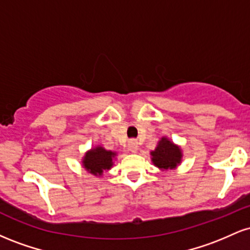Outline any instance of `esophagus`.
I'll return each mask as SVG.
<instances>
[{
	"instance_id": "esophagus-1",
	"label": "esophagus",
	"mask_w": 250,
	"mask_h": 250,
	"mask_svg": "<svg viewBox=\"0 0 250 250\" xmlns=\"http://www.w3.org/2000/svg\"><path fill=\"white\" fill-rule=\"evenodd\" d=\"M128 149L131 153H137V150H139V143L136 141H130L128 143Z\"/></svg>"
}]
</instances>
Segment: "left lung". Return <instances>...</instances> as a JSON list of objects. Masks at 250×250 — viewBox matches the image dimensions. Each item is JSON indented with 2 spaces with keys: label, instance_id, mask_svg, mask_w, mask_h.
<instances>
[{
  "label": "left lung",
  "instance_id": "left-lung-1",
  "mask_svg": "<svg viewBox=\"0 0 250 250\" xmlns=\"http://www.w3.org/2000/svg\"><path fill=\"white\" fill-rule=\"evenodd\" d=\"M182 149L180 146L175 145L167 136H163L157 142L156 148L150 151L151 162L162 171L176 169L177 166L182 162Z\"/></svg>",
  "mask_w": 250,
  "mask_h": 250
}]
</instances>
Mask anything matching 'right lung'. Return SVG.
I'll return each mask as SVG.
<instances>
[{
  "mask_svg": "<svg viewBox=\"0 0 250 250\" xmlns=\"http://www.w3.org/2000/svg\"><path fill=\"white\" fill-rule=\"evenodd\" d=\"M116 151L107 150L102 146L89 149L82 157V167L94 176H102L104 171L110 170L116 160Z\"/></svg>",
  "mask_w": 250,
  "mask_h": 250,
  "instance_id": "1",
  "label": "right lung"
}]
</instances>
